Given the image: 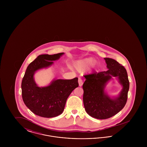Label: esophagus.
Returning a JSON list of instances; mask_svg holds the SVG:
<instances>
[{
  "mask_svg": "<svg viewBox=\"0 0 147 147\" xmlns=\"http://www.w3.org/2000/svg\"><path fill=\"white\" fill-rule=\"evenodd\" d=\"M78 83H79V86H82L83 85V82L82 79L80 78H79V79H78Z\"/></svg>",
  "mask_w": 147,
  "mask_h": 147,
  "instance_id": "34e87169",
  "label": "esophagus"
}]
</instances>
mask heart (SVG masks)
<instances>
[{
  "mask_svg": "<svg viewBox=\"0 0 147 147\" xmlns=\"http://www.w3.org/2000/svg\"><path fill=\"white\" fill-rule=\"evenodd\" d=\"M94 62L92 58H88L80 60L76 64V68L79 71H83L89 67Z\"/></svg>",
  "mask_w": 147,
  "mask_h": 147,
  "instance_id": "obj_1",
  "label": "heart"
}]
</instances>
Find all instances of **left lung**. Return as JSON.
Segmentation results:
<instances>
[{"instance_id":"8db88e82","label":"left lung","mask_w":147,"mask_h":147,"mask_svg":"<svg viewBox=\"0 0 147 147\" xmlns=\"http://www.w3.org/2000/svg\"><path fill=\"white\" fill-rule=\"evenodd\" d=\"M104 59L108 70L84 76L85 81L83 85L85 110L91 117L100 119L111 117L125 107L129 88L125 67L112 58ZM112 76L118 77L123 88L117 97L111 98L105 92V88Z\"/></svg>"}]
</instances>
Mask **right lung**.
Returning a JSON list of instances; mask_svg holds the SVG:
<instances>
[{
	"label": "right lung",
	"instance_id": "right-lung-1",
	"mask_svg": "<svg viewBox=\"0 0 147 147\" xmlns=\"http://www.w3.org/2000/svg\"><path fill=\"white\" fill-rule=\"evenodd\" d=\"M64 53L41 55L30 63L21 83L22 98L25 105L35 115L42 117H56L63 112L71 92L78 87V78L53 80L49 85L39 87L34 76L37 70L51 66Z\"/></svg>",
	"mask_w": 147,
	"mask_h": 147
}]
</instances>
